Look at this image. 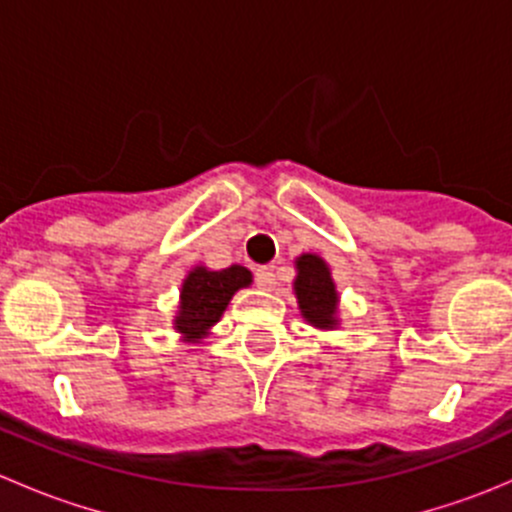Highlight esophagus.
<instances>
[{
	"label": "esophagus",
	"mask_w": 512,
	"mask_h": 512,
	"mask_svg": "<svg viewBox=\"0 0 512 512\" xmlns=\"http://www.w3.org/2000/svg\"><path fill=\"white\" fill-rule=\"evenodd\" d=\"M255 280L262 289H272L277 285V275H275V270H272V267H257Z\"/></svg>",
	"instance_id": "34e87169"
}]
</instances>
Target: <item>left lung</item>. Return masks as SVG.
Masks as SVG:
<instances>
[{
    "label": "left lung",
    "instance_id": "left-lung-1",
    "mask_svg": "<svg viewBox=\"0 0 512 512\" xmlns=\"http://www.w3.org/2000/svg\"><path fill=\"white\" fill-rule=\"evenodd\" d=\"M294 267H297V277H294V294H297V304L302 317L307 319L312 327H319V329L337 327L339 294L327 262H324L319 255L307 252V255H299L297 260H294Z\"/></svg>",
    "mask_w": 512,
    "mask_h": 512
}]
</instances>
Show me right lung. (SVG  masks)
I'll list each match as a JSON object with an SVG mask.
<instances>
[{
    "label": "right lung",
    "mask_w": 512,
    "mask_h": 512,
    "mask_svg": "<svg viewBox=\"0 0 512 512\" xmlns=\"http://www.w3.org/2000/svg\"><path fill=\"white\" fill-rule=\"evenodd\" d=\"M250 282L252 272L240 265L218 272L208 270V267H193L180 287L178 317L173 319L175 332L183 334L185 342H200L203 337H208L210 327L223 317L232 294Z\"/></svg>",
    "instance_id": "add662e5"
}]
</instances>
